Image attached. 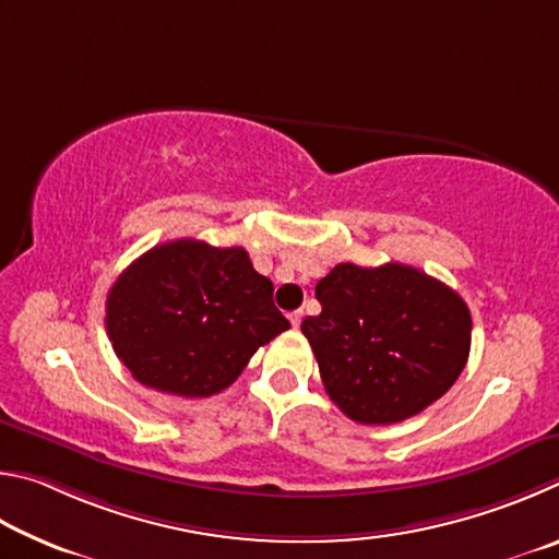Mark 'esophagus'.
Instances as JSON below:
<instances>
[{"instance_id":"esophagus-1","label":"esophagus","mask_w":559,"mask_h":559,"mask_svg":"<svg viewBox=\"0 0 559 559\" xmlns=\"http://www.w3.org/2000/svg\"><path fill=\"white\" fill-rule=\"evenodd\" d=\"M301 317H305V314H301V309H297V311H292V314H289V321H292V326H299L301 324Z\"/></svg>"}]
</instances>
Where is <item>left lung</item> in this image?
<instances>
[{"mask_svg": "<svg viewBox=\"0 0 559 559\" xmlns=\"http://www.w3.org/2000/svg\"><path fill=\"white\" fill-rule=\"evenodd\" d=\"M319 317L301 321L321 380L360 425L415 417L456 383L472 314L444 282L409 264L341 262L317 285Z\"/></svg>", "mask_w": 559, "mask_h": 559, "instance_id": "1", "label": "left lung"}]
</instances>
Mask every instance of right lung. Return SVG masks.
I'll return each mask as SVG.
<instances>
[{
	"mask_svg": "<svg viewBox=\"0 0 559 559\" xmlns=\"http://www.w3.org/2000/svg\"><path fill=\"white\" fill-rule=\"evenodd\" d=\"M272 289L242 248L171 240L146 250L115 280L105 329L142 385L209 397L235 383L254 350L289 329Z\"/></svg>",
	"mask_w": 559,
	"mask_h": 559,
	"instance_id": "obj_1",
	"label": "right lung"
}]
</instances>
